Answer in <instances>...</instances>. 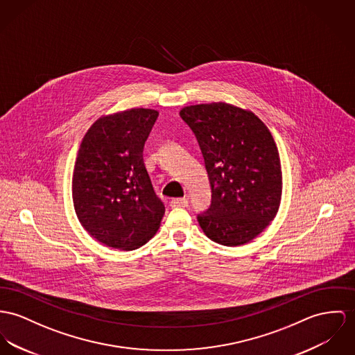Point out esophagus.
Returning <instances> with one entry per match:
<instances>
[{
	"instance_id": "obj_1",
	"label": "esophagus",
	"mask_w": 355,
	"mask_h": 355,
	"mask_svg": "<svg viewBox=\"0 0 355 355\" xmlns=\"http://www.w3.org/2000/svg\"><path fill=\"white\" fill-rule=\"evenodd\" d=\"M170 205L173 208H185V207H188V200L185 197L184 198H173L170 201Z\"/></svg>"
}]
</instances>
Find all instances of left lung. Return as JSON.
Segmentation results:
<instances>
[{"label": "left lung", "instance_id": "left-lung-1", "mask_svg": "<svg viewBox=\"0 0 355 355\" xmlns=\"http://www.w3.org/2000/svg\"><path fill=\"white\" fill-rule=\"evenodd\" d=\"M198 140L208 171L212 204L198 215L204 234L218 245H242L275 218L282 196L277 144L251 110L227 103L180 110Z\"/></svg>", "mask_w": 355, "mask_h": 355}]
</instances>
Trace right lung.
<instances>
[{
  "instance_id": "right-lung-1",
  "label": "right lung",
  "mask_w": 355,
  "mask_h": 355,
  "mask_svg": "<svg viewBox=\"0 0 355 355\" xmlns=\"http://www.w3.org/2000/svg\"><path fill=\"white\" fill-rule=\"evenodd\" d=\"M159 112L131 108L98 117L82 139L73 171V202L87 234L131 251L161 227L164 202L153 189L143 147Z\"/></svg>"
}]
</instances>
